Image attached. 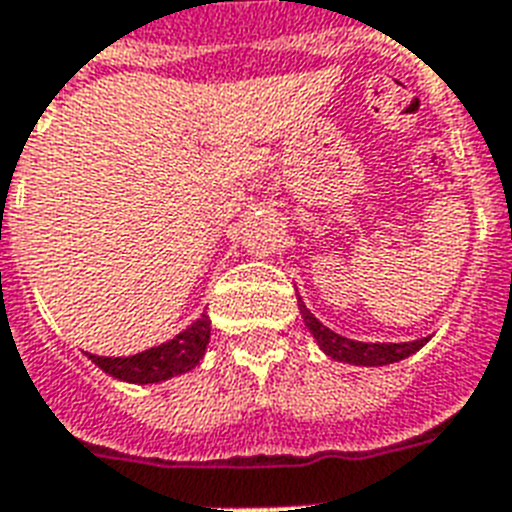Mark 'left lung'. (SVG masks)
I'll return each mask as SVG.
<instances>
[{"mask_svg":"<svg viewBox=\"0 0 512 512\" xmlns=\"http://www.w3.org/2000/svg\"><path fill=\"white\" fill-rule=\"evenodd\" d=\"M299 299V297H297ZM299 313L305 318V326L315 336V342L321 344V350L328 357H334L339 363L352 365H389L397 360H405L413 352H418L429 339H418V342H402V344H368V342H352L347 336H339L336 331L323 326L299 299Z\"/></svg>","mask_w":512,"mask_h":512,"instance_id":"obj_1","label":"left lung"}]
</instances>
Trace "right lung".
Returning a JSON list of instances; mask_svg holds the SVG:
<instances>
[{
  "label": "right lung",
  "instance_id": "obj_1",
  "mask_svg": "<svg viewBox=\"0 0 512 512\" xmlns=\"http://www.w3.org/2000/svg\"><path fill=\"white\" fill-rule=\"evenodd\" d=\"M207 342H210V318H207V313H202V318H197L186 331H181L176 339H170L160 347H152V350L131 357L89 355V360L120 381L157 384V381H165L170 376L191 371L205 355Z\"/></svg>",
  "mask_w": 512,
  "mask_h": 512
}]
</instances>
